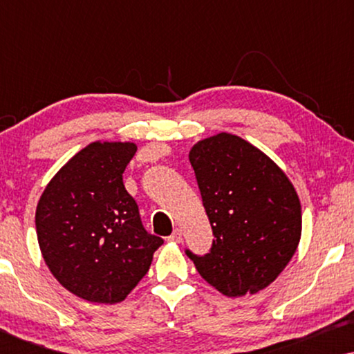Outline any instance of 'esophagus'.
I'll use <instances>...</instances> for the list:
<instances>
[{
	"instance_id": "esophagus-1",
	"label": "esophagus",
	"mask_w": 354,
	"mask_h": 354,
	"mask_svg": "<svg viewBox=\"0 0 354 354\" xmlns=\"http://www.w3.org/2000/svg\"><path fill=\"white\" fill-rule=\"evenodd\" d=\"M169 241H172V243H180L182 241V230H174V234L169 236Z\"/></svg>"
}]
</instances>
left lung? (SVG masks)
<instances>
[{
  "mask_svg": "<svg viewBox=\"0 0 354 354\" xmlns=\"http://www.w3.org/2000/svg\"><path fill=\"white\" fill-rule=\"evenodd\" d=\"M195 171L214 241L198 272L225 297L253 295L279 277L301 239V203L268 154L239 135L221 132L193 145Z\"/></svg>",
  "mask_w": 354,
  "mask_h": 354,
  "instance_id": "obj_1",
  "label": "left lung"
}]
</instances>
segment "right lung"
Returning a JSON list of instances; mask_svg holds the SVG:
<instances>
[{
	"label": "right lung",
	"instance_id": "add662e5",
	"mask_svg": "<svg viewBox=\"0 0 354 354\" xmlns=\"http://www.w3.org/2000/svg\"><path fill=\"white\" fill-rule=\"evenodd\" d=\"M133 142H96L75 153L43 190L37 239L55 279L90 303H119L148 272L162 240L147 234L122 174Z\"/></svg>",
	"mask_w": 354,
	"mask_h": 354
}]
</instances>
